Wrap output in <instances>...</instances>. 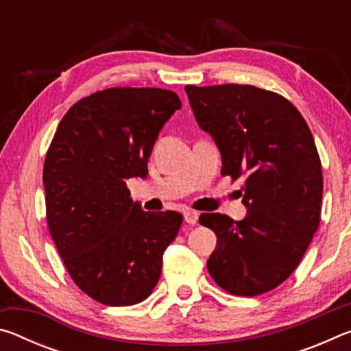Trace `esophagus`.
Segmentation results:
<instances>
[{"label":"esophagus","mask_w":351,"mask_h":351,"mask_svg":"<svg viewBox=\"0 0 351 351\" xmlns=\"http://www.w3.org/2000/svg\"><path fill=\"white\" fill-rule=\"evenodd\" d=\"M198 215L199 213L198 212H195V210H186L184 212V219H186V223L187 224H197L198 223Z\"/></svg>","instance_id":"1"}]
</instances>
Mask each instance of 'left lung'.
<instances>
[{
    "instance_id": "8db88e82",
    "label": "left lung",
    "mask_w": 351,
    "mask_h": 351,
    "mask_svg": "<svg viewBox=\"0 0 351 351\" xmlns=\"http://www.w3.org/2000/svg\"><path fill=\"white\" fill-rule=\"evenodd\" d=\"M186 93L219 148L221 175L246 180L241 221L199 217L217 235L207 269L230 294L268 293L299 266L320 223L322 165L310 127L288 99L252 85H187Z\"/></svg>"
}]
</instances>
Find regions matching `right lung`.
Returning a JSON list of instances; mask_svg holds the SVG:
<instances>
[{
  "label": "right lung",
  "mask_w": 351,
  "mask_h": 351,
  "mask_svg": "<svg viewBox=\"0 0 351 351\" xmlns=\"http://www.w3.org/2000/svg\"><path fill=\"white\" fill-rule=\"evenodd\" d=\"M178 94L108 88L80 99L58 123L43 165L46 221L71 278L99 304L128 306L152 294L178 212H145L127 180L147 175Z\"/></svg>",
  "instance_id": "1"
}]
</instances>
